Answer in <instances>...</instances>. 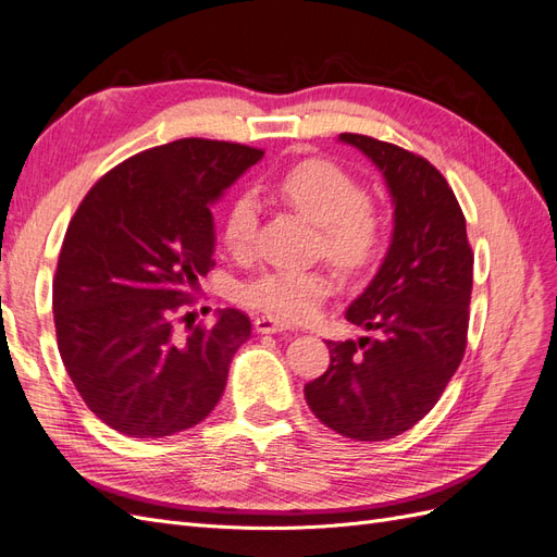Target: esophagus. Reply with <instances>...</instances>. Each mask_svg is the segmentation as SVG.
<instances>
[{"mask_svg": "<svg viewBox=\"0 0 557 557\" xmlns=\"http://www.w3.org/2000/svg\"><path fill=\"white\" fill-rule=\"evenodd\" d=\"M252 325H256V332H260V334H276V332L288 330V325L281 323V320H276L272 315H260V318H256V323Z\"/></svg>", "mask_w": 557, "mask_h": 557, "instance_id": "obj_1", "label": "esophagus"}]
</instances>
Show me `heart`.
<instances>
[{
  "label": "heart",
  "mask_w": 557,
  "mask_h": 557,
  "mask_svg": "<svg viewBox=\"0 0 557 557\" xmlns=\"http://www.w3.org/2000/svg\"><path fill=\"white\" fill-rule=\"evenodd\" d=\"M274 193L320 230V252L346 272H358L376 258L383 223L362 185L330 160H301L283 172ZM258 209L250 197H237L223 223V244L234 258L252 250ZM334 278L325 269H272L242 285L239 301L281 320H309L332 295Z\"/></svg>",
  "instance_id": "obj_1"
}]
</instances>
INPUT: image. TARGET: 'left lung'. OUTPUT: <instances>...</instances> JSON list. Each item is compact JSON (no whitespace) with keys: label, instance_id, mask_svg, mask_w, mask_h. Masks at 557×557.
Wrapping results in <instances>:
<instances>
[{"label":"left lung","instance_id":"obj_1","mask_svg":"<svg viewBox=\"0 0 557 557\" xmlns=\"http://www.w3.org/2000/svg\"><path fill=\"white\" fill-rule=\"evenodd\" d=\"M383 172L395 205L387 256L346 318L372 336L327 342L330 369L305 385L320 423L356 442H385L423 420L467 348L471 269L465 213L425 158L344 132Z\"/></svg>","mask_w":557,"mask_h":557}]
</instances>
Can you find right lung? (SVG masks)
Wrapping results in <instances>:
<instances>
[{"instance_id":"right-lung-1","label":"right lung","mask_w":557,"mask_h":557,"mask_svg":"<svg viewBox=\"0 0 557 557\" xmlns=\"http://www.w3.org/2000/svg\"><path fill=\"white\" fill-rule=\"evenodd\" d=\"M262 156L178 139L113 166L78 205L53 281L55 334L78 395L111 430L172 436L221 399L250 320L225 309L205 327L185 309L215 264L211 205Z\"/></svg>"}]
</instances>
